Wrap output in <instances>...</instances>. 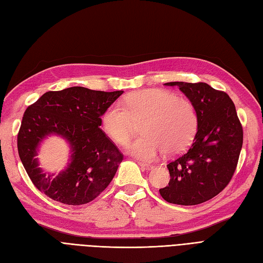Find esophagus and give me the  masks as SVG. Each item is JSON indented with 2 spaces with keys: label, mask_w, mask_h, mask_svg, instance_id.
<instances>
[{
  "label": "esophagus",
  "mask_w": 263,
  "mask_h": 263,
  "mask_svg": "<svg viewBox=\"0 0 263 263\" xmlns=\"http://www.w3.org/2000/svg\"><path fill=\"white\" fill-rule=\"evenodd\" d=\"M139 165H140V167H141L142 171H145V172L152 171V169L154 168V166H152V165H146V164H143V163H139Z\"/></svg>",
  "instance_id": "obj_1"
}]
</instances>
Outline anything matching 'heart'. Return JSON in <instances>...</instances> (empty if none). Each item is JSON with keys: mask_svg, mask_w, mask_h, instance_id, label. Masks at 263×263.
<instances>
[{"mask_svg": "<svg viewBox=\"0 0 263 263\" xmlns=\"http://www.w3.org/2000/svg\"><path fill=\"white\" fill-rule=\"evenodd\" d=\"M143 121L142 138L126 144L125 151L143 162H153L165 152L179 154L193 141L199 118L193 103L164 89H143L114 103L101 117L108 137L124 144L131 137L134 122Z\"/></svg>", "mask_w": 263, "mask_h": 263, "instance_id": "heart-1", "label": "heart"}]
</instances>
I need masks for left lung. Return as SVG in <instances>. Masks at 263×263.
I'll use <instances>...</instances> for the list:
<instances>
[{"instance_id": "1", "label": "left lung", "mask_w": 263, "mask_h": 263, "mask_svg": "<svg viewBox=\"0 0 263 263\" xmlns=\"http://www.w3.org/2000/svg\"><path fill=\"white\" fill-rule=\"evenodd\" d=\"M194 105L199 124L192 145L167 165L168 185L159 189L169 203L196 205L221 192L236 171L242 146V126L226 92L206 83L171 82Z\"/></svg>"}]
</instances>
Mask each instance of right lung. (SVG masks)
I'll list each match as a JSON object with an SVG mask.
<instances>
[{
    "instance_id": "1",
    "label": "right lung",
    "mask_w": 263,
    "mask_h": 263,
    "mask_svg": "<svg viewBox=\"0 0 263 263\" xmlns=\"http://www.w3.org/2000/svg\"><path fill=\"white\" fill-rule=\"evenodd\" d=\"M123 90L100 91L74 86L47 91L24 114L17 135L22 163L35 187L54 201L85 204L111 182L123 159L120 151L99 126L101 116ZM69 143L70 160L57 176L39 167L37 148L50 135Z\"/></svg>"
}]
</instances>
